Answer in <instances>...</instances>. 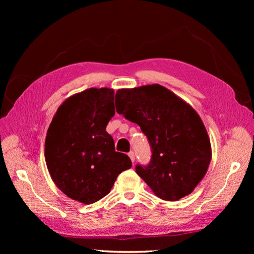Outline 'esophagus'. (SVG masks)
I'll list each match as a JSON object with an SVG mask.
<instances>
[{
	"label": "esophagus",
	"instance_id": "obj_1",
	"mask_svg": "<svg viewBox=\"0 0 254 254\" xmlns=\"http://www.w3.org/2000/svg\"><path fill=\"white\" fill-rule=\"evenodd\" d=\"M128 156H129V158L130 159H131V161H132V162H134V152L133 151H130L129 153H128Z\"/></svg>",
	"mask_w": 254,
	"mask_h": 254
}]
</instances>
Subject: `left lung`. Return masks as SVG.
<instances>
[{
    "label": "left lung",
    "instance_id": "8db88e82",
    "mask_svg": "<svg viewBox=\"0 0 254 254\" xmlns=\"http://www.w3.org/2000/svg\"><path fill=\"white\" fill-rule=\"evenodd\" d=\"M115 107L148 137L150 163L135 171L153 194L166 201L190 195L212 159L209 134L193 107L158 83L118 90Z\"/></svg>",
    "mask_w": 254,
    "mask_h": 254
}]
</instances>
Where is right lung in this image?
<instances>
[{"mask_svg": "<svg viewBox=\"0 0 254 254\" xmlns=\"http://www.w3.org/2000/svg\"><path fill=\"white\" fill-rule=\"evenodd\" d=\"M114 91L90 88L59 106L45 137L44 157L51 178L68 198L83 204L110 193L118 176L131 167L117 152L106 131L115 113Z\"/></svg>", "mask_w": 254, "mask_h": 254, "instance_id": "right-lung-1", "label": "right lung"}]
</instances>
